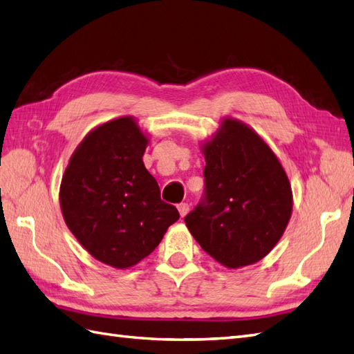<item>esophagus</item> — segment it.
Listing matches in <instances>:
<instances>
[{
	"mask_svg": "<svg viewBox=\"0 0 354 354\" xmlns=\"http://www.w3.org/2000/svg\"><path fill=\"white\" fill-rule=\"evenodd\" d=\"M177 209H178V212H180V216L185 218L186 214H187V212H189V209H191V205H189L187 203H182V204L177 205Z\"/></svg>",
	"mask_w": 354,
	"mask_h": 354,
	"instance_id": "esophagus-1",
	"label": "esophagus"
}]
</instances>
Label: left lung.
Segmentation results:
<instances>
[{
    "label": "left lung",
    "mask_w": 354,
    "mask_h": 354,
    "mask_svg": "<svg viewBox=\"0 0 354 354\" xmlns=\"http://www.w3.org/2000/svg\"><path fill=\"white\" fill-rule=\"evenodd\" d=\"M205 156L204 195L185 222L204 251L237 269L260 261L279 242L292 210L288 177L251 127L225 118Z\"/></svg>",
    "instance_id": "obj_1"
}]
</instances>
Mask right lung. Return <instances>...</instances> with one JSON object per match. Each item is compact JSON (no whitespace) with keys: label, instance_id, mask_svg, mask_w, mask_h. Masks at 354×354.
Instances as JSON below:
<instances>
[{"label":"right lung","instance_id":"1","mask_svg":"<svg viewBox=\"0 0 354 354\" xmlns=\"http://www.w3.org/2000/svg\"><path fill=\"white\" fill-rule=\"evenodd\" d=\"M147 144L132 117L102 124L77 145L59 186L68 230L96 260L115 269L150 255L180 218L144 167Z\"/></svg>","mask_w":354,"mask_h":354}]
</instances>
